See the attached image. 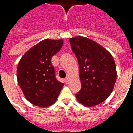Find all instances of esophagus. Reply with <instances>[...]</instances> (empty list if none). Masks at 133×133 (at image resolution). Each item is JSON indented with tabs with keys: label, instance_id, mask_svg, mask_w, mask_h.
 Here are the masks:
<instances>
[{
	"label": "esophagus",
	"instance_id": "34e87169",
	"mask_svg": "<svg viewBox=\"0 0 133 133\" xmlns=\"http://www.w3.org/2000/svg\"><path fill=\"white\" fill-rule=\"evenodd\" d=\"M65 82L66 83H68L69 82V78H68V77H67V78H65Z\"/></svg>",
	"mask_w": 133,
	"mask_h": 133
}]
</instances>
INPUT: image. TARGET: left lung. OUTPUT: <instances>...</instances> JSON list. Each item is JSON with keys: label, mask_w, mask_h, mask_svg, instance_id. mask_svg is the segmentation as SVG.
<instances>
[{"label": "left lung", "mask_w": 133, "mask_h": 133, "mask_svg": "<svg viewBox=\"0 0 133 133\" xmlns=\"http://www.w3.org/2000/svg\"><path fill=\"white\" fill-rule=\"evenodd\" d=\"M80 68L81 90L75 94L83 105H96L108 98L117 78L114 59L103 46L90 39L78 36L70 39Z\"/></svg>", "instance_id": "1"}]
</instances>
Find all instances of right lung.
Here are the masks:
<instances>
[{
	"label": "right lung",
	"mask_w": 133,
	"mask_h": 133,
	"mask_svg": "<svg viewBox=\"0 0 133 133\" xmlns=\"http://www.w3.org/2000/svg\"><path fill=\"white\" fill-rule=\"evenodd\" d=\"M62 40L45 39L25 52L19 62L17 79L30 103L48 107L57 100L64 84L55 76L51 58L61 50Z\"/></svg>",
	"instance_id": "right-lung-1"
}]
</instances>
